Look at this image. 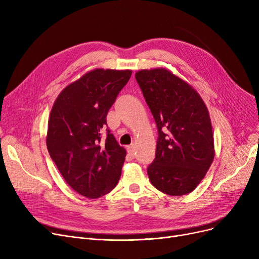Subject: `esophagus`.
<instances>
[{
    "mask_svg": "<svg viewBox=\"0 0 259 259\" xmlns=\"http://www.w3.org/2000/svg\"><path fill=\"white\" fill-rule=\"evenodd\" d=\"M127 150H128V153H129L132 157H134L135 154H137V151H135V146H134V145L129 146V147L127 148Z\"/></svg>",
    "mask_w": 259,
    "mask_h": 259,
    "instance_id": "1",
    "label": "esophagus"
}]
</instances>
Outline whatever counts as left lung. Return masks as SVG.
<instances>
[{"label": "left lung", "mask_w": 259, "mask_h": 259, "mask_svg": "<svg viewBox=\"0 0 259 259\" xmlns=\"http://www.w3.org/2000/svg\"><path fill=\"white\" fill-rule=\"evenodd\" d=\"M135 78L158 129L155 158L148 167L149 180L168 195L192 192L215 155L205 102L193 86L167 68L142 69Z\"/></svg>", "instance_id": "left-lung-1"}]
</instances>
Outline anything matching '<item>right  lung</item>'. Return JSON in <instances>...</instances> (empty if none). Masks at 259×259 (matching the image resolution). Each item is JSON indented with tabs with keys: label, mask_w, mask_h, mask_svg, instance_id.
<instances>
[{
	"label": "right lung",
	"mask_w": 259,
	"mask_h": 259,
	"mask_svg": "<svg viewBox=\"0 0 259 259\" xmlns=\"http://www.w3.org/2000/svg\"><path fill=\"white\" fill-rule=\"evenodd\" d=\"M132 70H90L67 85L48 120V152L65 182L87 198H99L117 185L126 149L110 130L102 140L106 116Z\"/></svg>",
	"instance_id": "obj_1"
}]
</instances>
